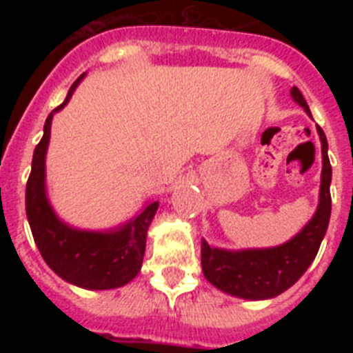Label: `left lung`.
I'll list each match as a JSON object with an SVG mask.
<instances>
[{
  "label": "left lung",
  "instance_id": "8db88e82",
  "mask_svg": "<svg viewBox=\"0 0 353 353\" xmlns=\"http://www.w3.org/2000/svg\"><path fill=\"white\" fill-rule=\"evenodd\" d=\"M291 97L310 113L306 99L299 88H291ZM317 132L323 143V177L321 199L312 221L293 240L271 249L223 251L201 240V269L205 279L218 290L251 301L271 299L295 284L310 268L313 258L317 256L332 212V165L328 159V141L323 128L317 126Z\"/></svg>",
  "mask_w": 353,
  "mask_h": 353
}]
</instances>
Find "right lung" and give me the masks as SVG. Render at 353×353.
I'll use <instances>...</instances> for the list:
<instances>
[{"instance_id": "1", "label": "right lung", "mask_w": 353, "mask_h": 353, "mask_svg": "<svg viewBox=\"0 0 353 353\" xmlns=\"http://www.w3.org/2000/svg\"><path fill=\"white\" fill-rule=\"evenodd\" d=\"M82 77L71 85L65 101L54 112L68 104ZM54 112L49 113L43 124V137L36 144L30 176L25 188V209L32 238L47 265L69 284L84 290L121 288L141 271L146 232L159 201L146 205L137 218H133L119 231H77L58 220L46 196V152Z\"/></svg>"}]
</instances>
